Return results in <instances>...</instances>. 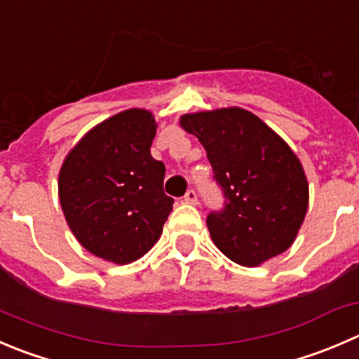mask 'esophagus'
<instances>
[{
  "mask_svg": "<svg viewBox=\"0 0 359 359\" xmlns=\"http://www.w3.org/2000/svg\"><path fill=\"white\" fill-rule=\"evenodd\" d=\"M184 201H186V203H189V205H196L198 203V194L194 193L193 189H189L186 193V196H184Z\"/></svg>",
  "mask_w": 359,
  "mask_h": 359,
  "instance_id": "1",
  "label": "esophagus"
}]
</instances>
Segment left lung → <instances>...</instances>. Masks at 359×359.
Instances as JSON below:
<instances>
[{"mask_svg":"<svg viewBox=\"0 0 359 359\" xmlns=\"http://www.w3.org/2000/svg\"><path fill=\"white\" fill-rule=\"evenodd\" d=\"M180 126L207 151L226 207L208 215L219 250L259 266L293 245L309 207V182L293 149L240 107L184 114Z\"/></svg>","mask_w":359,"mask_h":359,"instance_id":"8db88e82","label":"left lung"}]
</instances>
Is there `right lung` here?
<instances>
[{
    "label": "right lung",
    "mask_w": 359,
    "mask_h": 359,
    "mask_svg": "<svg viewBox=\"0 0 359 359\" xmlns=\"http://www.w3.org/2000/svg\"><path fill=\"white\" fill-rule=\"evenodd\" d=\"M152 112L128 109L87 131L66 154L57 189L80 245L116 264L154 247L173 200L163 191L165 165L151 156Z\"/></svg>",
    "instance_id": "obj_1"
}]
</instances>
